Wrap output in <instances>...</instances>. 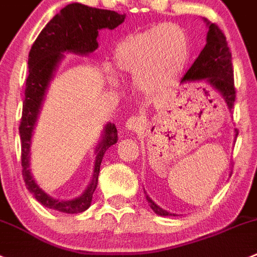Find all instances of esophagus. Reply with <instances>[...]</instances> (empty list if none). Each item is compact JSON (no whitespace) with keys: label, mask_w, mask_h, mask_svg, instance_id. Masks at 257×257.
<instances>
[{"label":"esophagus","mask_w":257,"mask_h":257,"mask_svg":"<svg viewBox=\"0 0 257 257\" xmlns=\"http://www.w3.org/2000/svg\"><path fill=\"white\" fill-rule=\"evenodd\" d=\"M143 123H144L143 118H140V117H138V116H133L126 121V128L127 130H131V131L139 130V128L143 126Z\"/></svg>","instance_id":"1"}]
</instances>
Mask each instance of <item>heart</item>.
I'll return each instance as SVG.
<instances>
[{"instance_id":"b5f03b06","label":"heart","mask_w":257,"mask_h":257,"mask_svg":"<svg viewBox=\"0 0 257 257\" xmlns=\"http://www.w3.org/2000/svg\"><path fill=\"white\" fill-rule=\"evenodd\" d=\"M190 57V39L178 24H160L134 34L116 46L113 64L139 80L146 92L164 89L184 70Z\"/></svg>"}]
</instances>
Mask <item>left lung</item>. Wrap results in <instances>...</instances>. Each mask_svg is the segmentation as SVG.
<instances>
[{
  "label": "left lung",
  "mask_w": 257,
  "mask_h": 257,
  "mask_svg": "<svg viewBox=\"0 0 257 257\" xmlns=\"http://www.w3.org/2000/svg\"><path fill=\"white\" fill-rule=\"evenodd\" d=\"M208 33H207V44L200 51L197 59L189 68L180 83L188 82H204L218 90L222 98L228 106V109L233 107L236 98V89L233 82V69H232V55L227 45L226 36L216 24H211L204 19ZM237 136V133H236ZM146 199L151 209L159 216H175L160 208L158 204L145 193Z\"/></svg>",
  "instance_id": "1"
}]
</instances>
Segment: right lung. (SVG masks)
I'll use <instances>...</instances> for the list:
<instances>
[{"label": "right lung", "mask_w": 257, "mask_h": 257, "mask_svg": "<svg viewBox=\"0 0 257 257\" xmlns=\"http://www.w3.org/2000/svg\"><path fill=\"white\" fill-rule=\"evenodd\" d=\"M126 15L116 11L101 10L82 4H69L60 10L41 30L29 53V75L26 79L25 99L21 116V165L26 188L38 202L50 209L63 213H80L89 208L92 197L98 184V174L102 159L109 146L117 143V128L114 123H107L101 143L96 146L93 177L80 197L72 200L54 199L46 194L34 180L30 172L31 136L38 121L43 99L48 85L63 53L87 55L98 48V31L102 29L113 30L123 23Z\"/></svg>", "instance_id": "right-lung-1"}]
</instances>
